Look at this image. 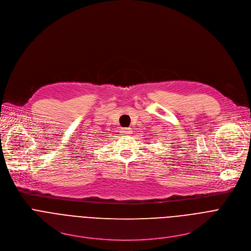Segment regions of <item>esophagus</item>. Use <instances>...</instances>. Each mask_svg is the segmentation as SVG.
<instances>
[{"mask_svg": "<svg viewBox=\"0 0 251 251\" xmlns=\"http://www.w3.org/2000/svg\"><path fill=\"white\" fill-rule=\"evenodd\" d=\"M121 132H122L123 134L129 135V134H132V129H131V128H122V129H121Z\"/></svg>", "mask_w": 251, "mask_h": 251, "instance_id": "34e87169", "label": "esophagus"}]
</instances>
